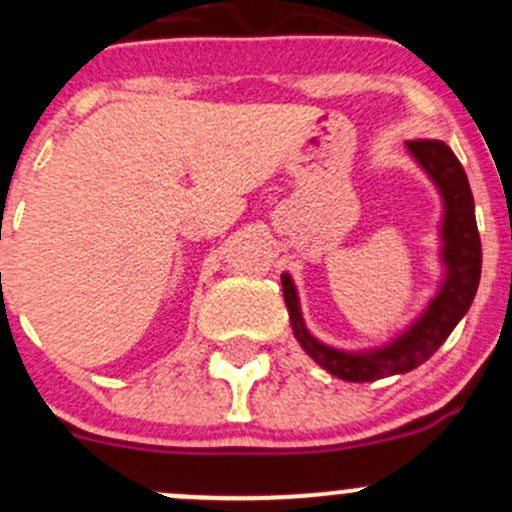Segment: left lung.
<instances>
[{"mask_svg": "<svg viewBox=\"0 0 512 512\" xmlns=\"http://www.w3.org/2000/svg\"><path fill=\"white\" fill-rule=\"evenodd\" d=\"M406 146L413 159L430 176V181L438 186L445 209L443 226H440V241H443L440 256H443L445 278L421 318H416L401 336L393 338L386 346L368 348V351H341V348L326 346L316 336H311L303 323L296 286L288 273H281L283 301H286L288 316H291L293 336L318 366L326 368L331 376L341 378V381H378V378L408 373L426 363L443 346L460 318L468 313L475 291H478L483 251H480L468 176H465L458 156L443 141L413 139L406 141Z\"/></svg>", "mask_w": 512, "mask_h": 512, "instance_id": "left-lung-1", "label": "left lung"}]
</instances>
